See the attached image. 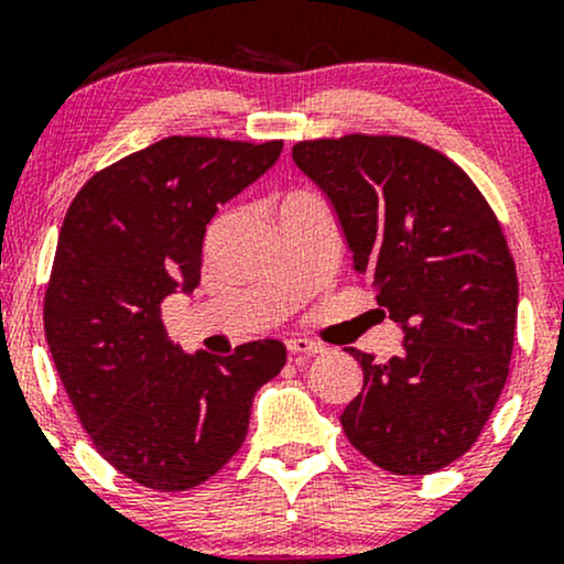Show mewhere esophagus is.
Here are the masks:
<instances>
[{"label": "esophagus", "mask_w": 564, "mask_h": 564, "mask_svg": "<svg viewBox=\"0 0 564 564\" xmlns=\"http://www.w3.org/2000/svg\"><path fill=\"white\" fill-rule=\"evenodd\" d=\"M289 352L291 355H318V352H326V347L321 345V341H313V339H304V336H291L286 341Z\"/></svg>", "instance_id": "34e87169"}]
</instances>
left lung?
<instances>
[{"instance_id": "1", "label": "left lung", "mask_w": 564, "mask_h": 564, "mask_svg": "<svg viewBox=\"0 0 564 564\" xmlns=\"http://www.w3.org/2000/svg\"><path fill=\"white\" fill-rule=\"evenodd\" d=\"M291 156L332 204L355 273L403 328L387 364L347 347L364 390L341 430L392 475L448 467L480 437L514 347L517 270L494 209L416 140L345 134L296 142Z\"/></svg>"}]
</instances>
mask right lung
Returning a JSON list of instances; mask_svg holds the SVG:
<instances>
[{"label": "right lung", "instance_id": "obj_1", "mask_svg": "<svg viewBox=\"0 0 564 564\" xmlns=\"http://www.w3.org/2000/svg\"><path fill=\"white\" fill-rule=\"evenodd\" d=\"M281 140L164 138L97 172L70 200L44 294V336L97 453L145 488H196L241 448L254 394L286 347L183 352L161 302L200 281L206 225L260 180Z\"/></svg>", "mask_w": 564, "mask_h": 564}]
</instances>
